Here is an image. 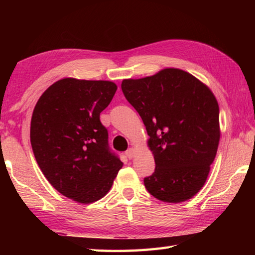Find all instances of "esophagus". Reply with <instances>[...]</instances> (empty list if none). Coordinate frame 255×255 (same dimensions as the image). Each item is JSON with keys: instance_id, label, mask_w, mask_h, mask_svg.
<instances>
[{"instance_id": "obj_1", "label": "esophagus", "mask_w": 255, "mask_h": 255, "mask_svg": "<svg viewBox=\"0 0 255 255\" xmlns=\"http://www.w3.org/2000/svg\"><path fill=\"white\" fill-rule=\"evenodd\" d=\"M134 154V150L132 148H129L127 151H126V155L128 159H132V156Z\"/></svg>"}]
</instances>
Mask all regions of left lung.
<instances>
[{
  "mask_svg": "<svg viewBox=\"0 0 255 255\" xmlns=\"http://www.w3.org/2000/svg\"><path fill=\"white\" fill-rule=\"evenodd\" d=\"M123 93L149 134L155 169L147 191L166 203L192 198L207 180L217 153L219 106L207 86L180 69L124 80Z\"/></svg>",
  "mask_w": 255,
  "mask_h": 255,
  "instance_id": "obj_1",
  "label": "left lung"
}]
</instances>
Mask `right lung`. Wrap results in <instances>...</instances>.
I'll return each mask as SVG.
<instances>
[{"label":"right lung","mask_w":255,"mask_h":255,"mask_svg":"<svg viewBox=\"0 0 255 255\" xmlns=\"http://www.w3.org/2000/svg\"><path fill=\"white\" fill-rule=\"evenodd\" d=\"M117 85L67 78L40 96L30 124V143L41 172L59 193L91 204L110 191L123 162L108 145L100 114Z\"/></svg>","instance_id":"right-lung-1"}]
</instances>
